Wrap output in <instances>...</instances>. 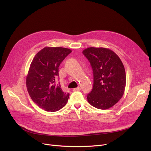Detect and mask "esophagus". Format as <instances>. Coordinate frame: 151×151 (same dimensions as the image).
<instances>
[{"mask_svg": "<svg viewBox=\"0 0 151 151\" xmlns=\"http://www.w3.org/2000/svg\"><path fill=\"white\" fill-rule=\"evenodd\" d=\"M81 88L80 87H78V88H74V89H73V91H80L81 90Z\"/></svg>", "mask_w": 151, "mask_h": 151, "instance_id": "34e87169", "label": "esophagus"}]
</instances>
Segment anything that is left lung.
Listing matches in <instances>:
<instances>
[{
  "instance_id": "left-lung-1",
  "label": "left lung",
  "mask_w": 151,
  "mask_h": 151,
  "mask_svg": "<svg viewBox=\"0 0 151 151\" xmlns=\"http://www.w3.org/2000/svg\"><path fill=\"white\" fill-rule=\"evenodd\" d=\"M91 63L93 84L87 96L89 104L98 109L114 106L124 95L126 74L123 63L113 51L104 47H88L83 51Z\"/></svg>"
}]
</instances>
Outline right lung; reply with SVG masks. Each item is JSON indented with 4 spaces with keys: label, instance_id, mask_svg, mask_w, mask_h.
<instances>
[{
    "label": "right lung",
    "instance_id": "add662e5",
    "mask_svg": "<svg viewBox=\"0 0 151 151\" xmlns=\"http://www.w3.org/2000/svg\"><path fill=\"white\" fill-rule=\"evenodd\" d=\"M71 52L62 47H45L33 59L26 78V86L31 99L46 111L55 112L64 106L70 94L63 92L56 83L59 67Z\"/></svg>",
    "mask_w": 151,
    "mask_h": 151
}]
</instances>
